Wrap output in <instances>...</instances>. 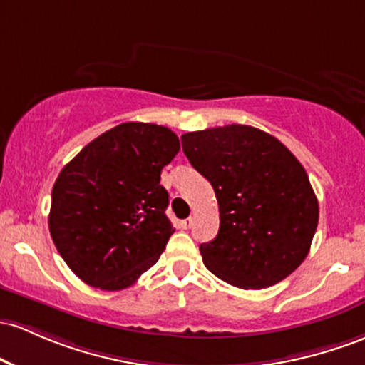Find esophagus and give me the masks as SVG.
Returning <instances> with one entry per match:
<instances>
[{
  "instance_id": "esophagus-1",
  "label": "esophagus",
  "mask_w": 365,
  "mask_h": 365,
  "mask_svg": "<svg viewBox=\"0 0 365 365\" xmlns=\"http://www.w3.org/2000/svg\"><path fill=\"white\" fill-rule=\"evenodd\" d=\"M192 225H194V218H192V216H190V218L182 220V222H180V227L185 228V230H187V228H190Z\"/></svg>"
}]
</instances>
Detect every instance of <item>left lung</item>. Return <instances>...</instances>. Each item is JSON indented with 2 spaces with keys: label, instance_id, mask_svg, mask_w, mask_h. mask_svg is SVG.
<instances>
[{
  "label": "left lung",
  "instance_id": "8db88e82",
  "mask_svg": "<svg viewBox=\"0 0 365 365\" xmlns=\"http://www.w3.org/2000/svg\"><path fill=\"white\" fill-rule=\"evenodd\" d=\"M182 145L218 199V235L199 246L207 270L241 289L270 287L293 274L319 223L302 163L277 138L244 124L190 131Z\"/></svg>",
  "mask_w": 365,
  "mask_h": 365
}]
</instances>
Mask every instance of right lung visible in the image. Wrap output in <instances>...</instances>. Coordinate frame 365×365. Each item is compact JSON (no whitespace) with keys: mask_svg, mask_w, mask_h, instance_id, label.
I'll use <instances>...</instances> for the list:
<instances>
[{"mask_svg":"<svg viewBox=\"0 0 365 365\" xmlns=\"http://www.w3.org/2000/svg\"><path fill=\"white\" fill-rule=\"evenodd\" d=\"M166 126L123 123L67 163L51 190V239L88 286L121 291L159 259L175 232L161 171L178 154Z\"/></svg>","mask_w":365,"mask_h":365,"instance_id":"obj_1","label":"right lung"}]
</instances>
